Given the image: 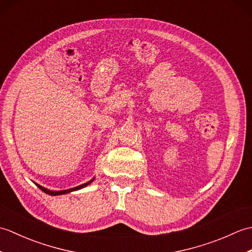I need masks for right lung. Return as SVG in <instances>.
<instances>
[{
    "mask_svg": "<svg viewBox=\"0 0 252 252\" xmlns=\"http://www.w3.org/2000/svg\"><path fill=\"white\" fill-rule=\"evenodd\" d=\"M93 181H94V179H93V180H91V181H89L88 183H84V184H82V185H79V186H77V187H73V189H65V190H56V191H54V190H51V189H45V187L41 186V185L36 184V183H35V185H36L37 187H39V189H40L42 191H44L45 194H49V195H52V196H57V195L68 194V192H70V191H74V190H78V189H83V187L88 186L90 183H92Z\"/></svg>",
    "mask_w": 252,
    "mask_h": 252,
    "instance_id": "right-lung-1",
    "label": "right lung"
}]
</instances>
